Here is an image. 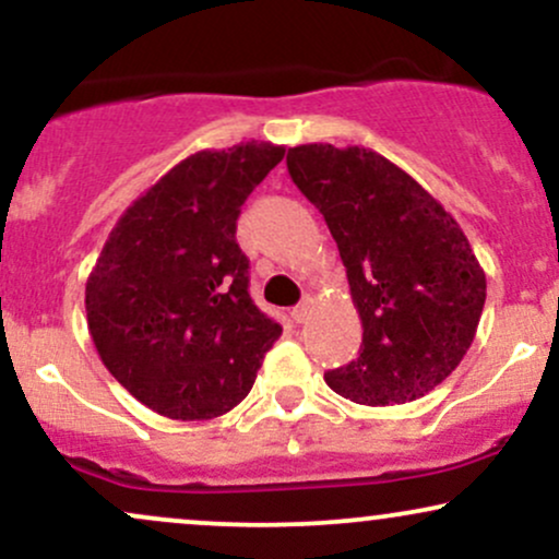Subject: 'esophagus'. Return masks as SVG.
Listing matches in <instances>:
<instances>
[{
  "label": "esophagus",
  "mask_w": 559,
  "mask_h": 559,
  "mask_svg": "<svg viewBox=\"0 0 559 559\" xmlns=\"http://www.w3.org/2000/svg\"><path fill=\"white\" fill-rule=\"evenodd\" d=\"M310 312H312V299H305L299 307H294L292 310L294 323H305V320L310 318Z\"/></svg>",
  "instance_id": "obj_1"
}]
</instances>
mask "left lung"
Here are the masks:
<instances>
[{"label":"left lung","mask_w":559,"mask_h":559,"mask_svg":"<svg viewBox=\"0 0 559 559\" xmlns=\"http://www.w3.org/2000/svg\"><path fill=\"white\" fill-rule=\"evenodd\" d=\"M286 165L329 223L362 320L360 357L325 383L368 407L428 394L463 362L486 301V273L460 223L365 146L299 144Z\"/></svg>","instance_id":"left-lung-1"}]
</instances>
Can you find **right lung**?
<instances>
[{
	"label": "right lung",
	"instance_id": "add662e5",
	"mask_svg": "<svg viewBox=\"0 0 559 559\" xmlns=\"http://www.w3.org/2000/svg\"><path fill=\"white\" fill-rule=\"evenodd\" d=\"M284 155L281 144L241 141L181 159L120 215L88 273L99 360L157 415H226L281 336L247 292L236 221Z\"/></svg>",
	"mask_w": 559,
	"mask_h": 559
}]
</instances>
